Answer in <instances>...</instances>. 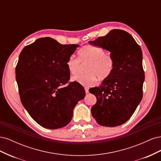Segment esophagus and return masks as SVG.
I'll return each mask as SVG.
<instances>
[{
	"mask_svg": "<svg viewBox=\"0 0 161 161\" xmlns=\"http://www.w3.org/2000/svg\"><path fill=\"white\" fill-rule=\"evenodd\" d=\"M85 92L86 94H88L89 92V89L88 88H86V87H85Z\"/></svg>",
	"mask_w": 161,
	"mask_h": 161,
	"instance_id": "obj_1",
	"label": "esophagus"
}]
</instances>
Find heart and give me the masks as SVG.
<instances>
[{"mask_svg":"<svg viewBox=\"0 0 161 161\" xmlns=\"http://www.w3.org/2000/svg\"><path fill=\"white\" fill-rule=\"evenodd\" d=\"M79 59L70 56L66 62V66L70 75L75 76L81 69L82 64H86L85 73L72 78L86 86L95 84L97 79H108L114 72L115 61L110 54L105 53L103 48L86 46L78 52Z\"/></svg>","mask_w":161,"mask_h":161,"instance_id":"obj_1","label":"heart"}]
</instances>
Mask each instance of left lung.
Listing matches in <instances>:
<instances>
[{
	"instance_id": "obj_1",
	"label": "left lung",
	"mask_w": 161,
	"mask_h": 161,
	"mask_svg": "<svg viewBox=\"0 0 161 161\" xmlns=\"http://www.w3.org/2000/svg\"><path fill=\"white\" fill-rule=\"evenodd\" d=\"M89 43L109 51L115 61L111 75L99 87L90 89L97 98L91 108L92 115L100 125L123 124L142 99L145 76L142 50L129 33L121 30H111Z\"/></svg>"
}]
</instances>
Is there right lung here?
I'll list each match as a JSON object with an SVG mask.
<instances>
[{
	"instance_id": "add662e5",
	"label": "right lung",
	"mask_w": 161,
	"mask_h": 161,
	"mask_svg": "<svg viewBox=\"0 0 161 161\" xmlns=\"http://www.w3.org/2000/svg\"><path fill=\"white\" fill-rule=\"evenodd\" d=\"M78 44H60L42 37L21 51L15 69L21 101L42 127L58 129L70 123L73 109L85 96L79 83L69 82L66 66Z\"/></svg>"
}]
</instances>
